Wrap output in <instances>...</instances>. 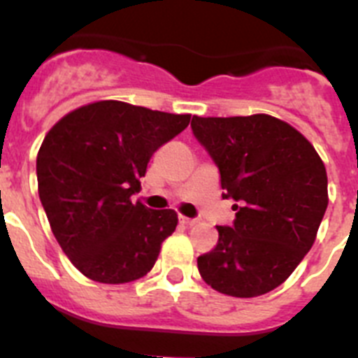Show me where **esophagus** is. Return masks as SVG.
I'll return each mask as SVG.
<instances>
[{"label":"esophagus","instance_id":"obj_1","mask_svg":"<svg viewBox=\"0 0 358 358\" xmlns=\"http://www.w3.org/2000/svg\"><path fill=\"white\" fill-rule=\"evenodd\" d=\"M179 222L185 224V226H194V224L197 222V220H195V218L185 217V215H179Z\"/></svg>","mask_w":358,"mask_h":358}]
</instances>
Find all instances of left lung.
Here are the masks:
<instances>
[{"label": "left lung", "instance_id": "8db88e82", "mask_svg": "<svg viewBox=\"0 0 358 358\" xmlns=\"http://www.w3.org/2000/svg\"><path fill=\"white\" fill-rule=\"evenodd\" d=\"M192 131L233 199V226L197 258L202 280L235 297L280 287L314 245L328 206V177L315 148L287 122L268 115L201 118Z\"/></svg>", "mask_w": 358, "mask_h": 358}]
</instances>
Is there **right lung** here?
<instances>
[{"mask_svg": "<svg viewBox=\"0 0 358 358\" xmlns=\"http://www.w3.org/2000/svg\"><path fill=\"white\" fill-rule=\"evenodd\" d=\"M188 123L189 115L102 100L50 129L37 154L39 199L57 242L84 276L118 285L154 267L177 213L131 197L152 154Z\"/></svg>", "mask_w": 358, "mask_h": 358, "instance_id": "right-lung-1", "label": "right lung"}]
</instances>
